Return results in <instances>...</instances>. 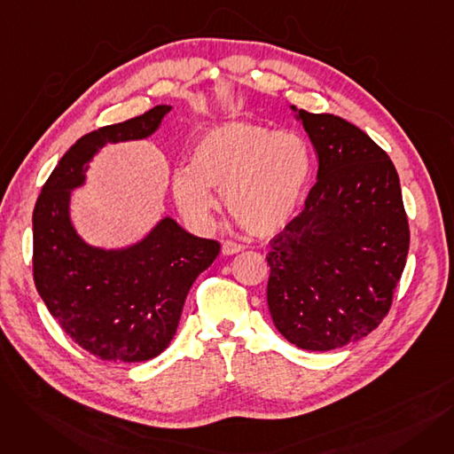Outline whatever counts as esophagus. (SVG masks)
Segmentation results:
<instances>
[{"label": "esophagus", "instance_id": "esophagus-1", "mask_svg": "<svg viewBox=\"0 0 454 454\" xmlns=\"http://www.w3.org/2000/svg\"><path fill=\"white\" fill-rule=\"evenodd\" d=\"M241 250H243V247H241V245H237V243H233V241H224V243H223V254H224V255L239 254Z\"/></svg>", "mask_w": 454, "mask_h": 454}]
</instances>
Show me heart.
I'll use <instances>...</instances> for the list:
<instances>
[{
  "label": "heart",
  "instance_id": "obj_1",
  "mask_svg": "<svg viewBox=\"0 0 454 454\" xmlns=\"http://www.w3.org/2000/svg\"><path fill=\"white\" fill-rule=\"evenodd\" d=\"M311 167V147L298 132L230 121L197 139L187 169L171 178V195L197 231L211 228L217 207L213 191H223L226 209L247 231L272 235L296 215Z\"/></svg>",
  "mask_w": 454,
  "mask_h": 454
}]
</instances>
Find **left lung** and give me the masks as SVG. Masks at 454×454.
<instances>
[{
  "mask_svg": "<svg viewBox=\"0 0 454 454\" xmlns=\"http://www.w3.org/2000/svg\"><path fill=\"white\" fill-rule=\"evenodd\" d=\"M291 110L317 149L318 182L270 241L267 301L291 344L329 351L387 317L411 233L388 154L342 117Z\"/></svg>",
  "mask_w": 454,
  "mask_h": 454,
  "instance_id": "8db88e82",
  "label": "left lung"
}]
</instances>
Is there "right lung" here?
<instances>
[{
	"mask_svg": "<svg viewBox=\"0 0 454 454\" xmlns=\"http://www.w3.org/2000/svg\"><path fill=\"white\" fill-rule=\"evenodd\" d=\"M173 110H153L93 130L71 145L42 187L33 213V270L40 298L82 349L114 363H143L173 340L185 296L221 245L165 215L125 247H95L71 221V195L108 143L151 137Z\"/></svg>",
	"mask_w": 454,
	"mask_h": 454,
	"instance_id": "right-lung-1",
	"label": "right lung"
}]
</instances>
